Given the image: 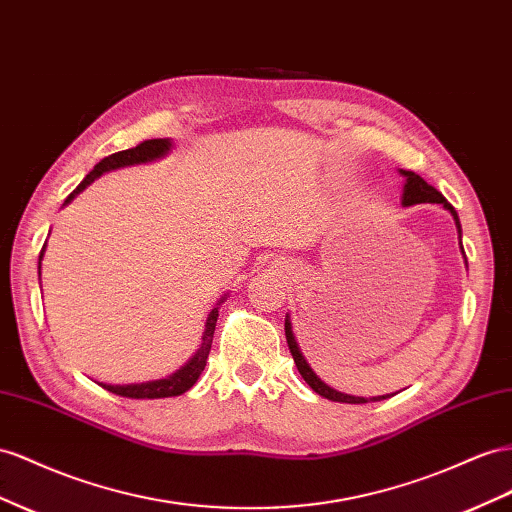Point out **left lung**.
Listing matches in <instances>:
<instances>
[{"instance_id":"left-lung-1","label":"left lung","mask_w":512,"mask_h":512,"mask_svg":"<svg viewBox=\"0 0 512 512\" xmlns=\"http://www.w3.org/2000/svg\"><path fill=\"white\" fill-rule=\"evenodd\" d=\"M400 174H403V176L407 178L405 191H403V204H405V206H411V204H422V202L444 204L446 209L454 215V219H457V228H459V234H461L459 215H457V211L452 209V204H448V200H446L444 196H441V191H437L433 185H428V183L424 181V178H422V176H418L416 172H411V170H400ZM284 329H286V342H288V349H290V355H293V359H295L299 375L303 377V381H306L316 394H321V396H325V398H329V400H336V403H351V405L368 403V400H366V398H362V396H349V394H342V392L331 390L329 385H325L319 377L314 375V370L308 366L306 357L301 355V351H299V347H297V342H295V336H293V329H290L288 316H286ZM383 398H388V396H379V398H372V400H383Z\"/></svg>"}]
</instances>
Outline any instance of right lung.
<instances>
[{
  "instance_id": "add662e5",
  "label": "right lung",
  "mask_w": 512,
  "mask_h": 512,
  "mask_svg": "<svg viewBox=\"0 0 512 512\" xmlns=\"http://www.w3.org/2000/svg\"><path fill=\"white\" fill-rule=\"evenodd\" d=\"M170 140H146L142 144H137L135 148L129 150H120V153L109 155L105 159H101L99 163L94 165V170L77 185V189L66 198V204L71 202L81 189H86V185H90L96 176H101L103 172L122 168V165H133V163H144V161H153L163 157L170 150ZM45 252V245H43ZM43 252H40V258H43ZM38 258V260H40ZM38 275H40V262H38ZM217 308H213V312L206 319V329L202 336V344L198 353L193 355L187 366H183L178 372H174L172 377L161 379V381H150V383H140V385H103L107 392L118 394V396H127V398H168V396H178L187 392L193 383L198 381V377L202 375V370L206 366V357H209L211 344H213V334H215V323H217Z\"/></svg>"
}]
</instances>
